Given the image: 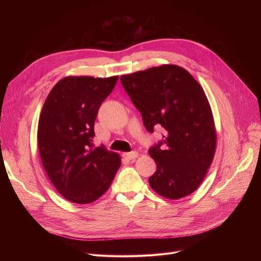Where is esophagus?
I'll return each instance as SVG.
<instances>
[{
  "mask_svg": "<svg viewBox=\"0 0 261 261\" xmlns=\"http://www.w3.org/2000/svg\"><path fill=\"white\" fill-rule=\"evenodd\" d=\"M137 155H138V153H137L136 151H130V152H126V153H124V156H125L126 159H127V160H133V159H135V158H137Z\"/></svg>",
  "mask_w": 261,
  "mask_h": 261,
  "instance_id": "34e87169",
  "label": "esophagus"
}]
</instances>
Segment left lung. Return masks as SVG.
Here are the masks:
<instances>
[{
    "label": "left lung",
    "mask_w": 261,
    "mask_h": 261,
    "mask_svg": "<svg viewBox=\"0 0 261 261\" xmlns=\"http://www.w3.org/2000/svg\"><path fill=\"white\" fill-rule=\"evenodd\" d=\"M121 83L146 129H165L163 139L149 149L156 164L148 179L150 186L169 199L194 193L207 174L217 144L211 108L201 86L176 65L123 75Z\"/></svg>",
    "instance_id": "obj_1"
}]
</instances>
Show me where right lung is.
I'll list each match as a JSON object with an SVG mask.
<instances>
[{
  "label": "right lung",
  "instance_id": "add662e5",
  "mask_svg": "<svg viewBox=\"0 0 261 261\" xmlns=\"http://www.w3.org/2000/svg\"><path fill=\"white\" fill-rule=\"evenodd\" d=\"M118 76H68L46 97L38 124V148L57 191L75 203H90L111 185L121 158L93 148L94 121Z\"/></svg>",
  "mask_w": 261,
  "mask_h": 261
}]
</instances>
